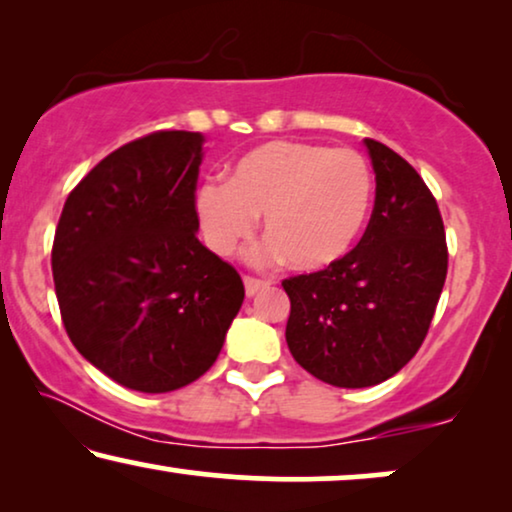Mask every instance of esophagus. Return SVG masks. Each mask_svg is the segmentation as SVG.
Instances as JSON below:
<instances>
[{
  "instance_id": "esophagus-1",
  "label": "esophagus",
  "mask_w": 512,
  "mask_h": 512,
  "mask_svg": "<svg viewBox=\"0 0 512 512\" xmlns=\"http://www.w3.org/2000/svg\"><path fill=\"white\" fill-rule=\"evenodd\" d=\"M268 282L265 279H258V277H244V291H247V296H256V293H261L263 289H268Z\"/></svg>"
}]
</instances>
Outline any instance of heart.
<instances>
[{
    "mask_svg": "<svg viewBox=\"0 0 512 512\" xmlns=\"http://www.w3.org/2000/svg\"><path fill=\"white\" fill-rule=\"evenodd\" d=\"M373 172L354 149L310 142H268L249 151L223 184L198 195L207 242L230 254L265 216L268 256L319 272L354 249L373 207Z\"/></svg>",
    "mask_w": 512,
    "mask_h": 512,
    "instance_id": "heart-1",
    "label": "heart"
}]
</instances>
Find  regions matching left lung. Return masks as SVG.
Here are the masks:
<instances>
[{"mask_svg": "<svg viewBox=\"0 0 512 512\" xmlns=\"http://www.w3.org/2000/svg\"><path fill=\"white\" fill-rule=\"evenodd\" d=\"M366 146L375 170L366 233L340 263L282 282L293 359L345 389L389 380L417 354L447 277L445 226L429 186L389 146Z\"/></svg>", "mask_w": 512, "mask_h": 512, "instance_id": "left-lung-1", "label": "left lung"}]
</instances>
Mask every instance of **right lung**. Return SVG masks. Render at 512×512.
I'll list each match as a JSON object with an SVG mask.
<instances>
[{"instance_id": "right-lung-1", "label": "right lung", "mask_w": 512, "mask_h": 512, "mask_svg": "<svg viewBox=\"0 0 512 512\" xmlns=\"http://www.w3.org/2000/svg\"><path fill=\"white\" fill-rule=\"evenodd\" d=\"M200 132L158 130L100 160L69 193L51 251L65 331L123 387L165 394L205 375L244 300L198 240Z\"/></svg>"}]
</instances>
